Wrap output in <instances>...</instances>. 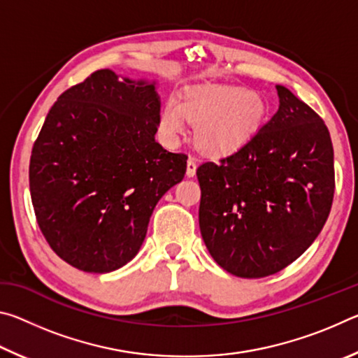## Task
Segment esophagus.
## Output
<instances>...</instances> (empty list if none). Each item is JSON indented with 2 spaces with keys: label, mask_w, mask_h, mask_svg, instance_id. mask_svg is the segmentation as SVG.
<instances>
[{
  "label": "esophagus",
  "mask_w": 358,
  "mask_h": 358,
  "mask_svg": "<svg viewBox=\"0 0 358 358\" xmlns=\"http://www.w3.org/2000/svg\"><path fill=\"white\" fill-rule=\"evenodd\" d=\"M196 171H197V159H196V157L189 156V157H187L186 175H187V177H194V175H196Z\"/></svg>",
  "instance_id": "1"
}]
</instances>
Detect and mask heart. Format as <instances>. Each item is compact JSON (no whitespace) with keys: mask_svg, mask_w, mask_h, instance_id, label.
<instances>
[{"mask_svg":"<svg viewBox=\"0 0 358 358\" xmlns=\"http://www.w3.org/2000/svg\"><path fill=\"white\" fill-rule=\"evenodd\" d=\"M265 106L260 96L235 87L211 85L192 90L183 102L169 99L162 107L159 131L169 143L177 142L186 120L199 124L197 137L211 151H229L257 129Z\"/></svg>","mask_w":358,"mask_h":358,"instance_id":"heart-1","label":"heart"}]
</instances>
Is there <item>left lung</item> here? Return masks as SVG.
<instances>
[{
  "mask_svg": "<svg viewBox=\"0 0 358 358\" xmlns=\"http://www.w3.org/2000/svg\"><path fill=\"white\" fill-rule=\"evenodd\" d=\"M280 108L238 150L197 167L199 226L216 264L240 278L275 275L322 230L335 194L324 120L282 85Z\"/></svg>",
  "mask_w": 358,
  "mask_h": 358,
  "instance_id": "obj_1",
  "label": "left lung"
}]
</instances>
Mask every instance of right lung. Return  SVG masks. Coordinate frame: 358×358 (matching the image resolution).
<instances>
[{
    "label": "right lung",
    "instance_id": "1",
    "mask_svg": "<svg viewBox=\"0 0 358 358\" xmlns=\"http://www.w3.org/2000/svg\"><path fill=\"white\" fill-rule=\"evenodd\" d=\"M155 83L93 72L47 113L29 161L34 215L64 262L108 273L136 257L159 199L180 183L187 156L155 141Z\"/></svg>",
    "mask_w": 358,
    "mask_h": 358
}]
</instances>
